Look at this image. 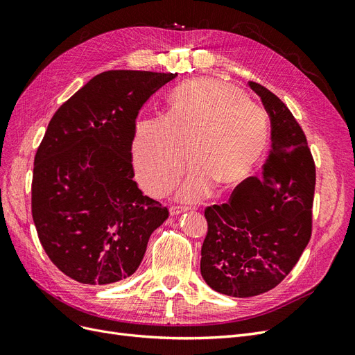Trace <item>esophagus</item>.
Wrapping results in <instances>:
<instances>
[{"label": "esophagus", "instance_id": "esophagus-1", "mask_svg": "<svg viewBox=\"0 0 355 355\" xmlns=\"http://www.w3.org/2000/svg\"><path fill=\"white\" fill-rule=\"evenodd\" d=\"M170 214L171 216H175V214H180V213H184V211H187L188 210V207H185V206H170Z\"/></svg>", "mask_w": 355, "mask_h": 355}]
</instances>
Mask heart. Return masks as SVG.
I'll return each mask as SVG.
<instances>
[{
	"instance_id": "heart-1",
	"label": "heart",
	"mask_w": 355,
	"mask_h": 355,
	"mask_svg": "<svg viewBox=\"0 0 355 355\" xmlns=\"http://www.w3.org/2000/svg\"><path fill=\"white\" fill-rule=\"evenodd\" d=\"M270 141V118L235 85L200 78L179 85L167 116L139 123L133 142L137 178L153 196L173 187L194 159L179 196L206 197L213 185L230 188L249 176Z\"/></svg>"
}]
</instances>
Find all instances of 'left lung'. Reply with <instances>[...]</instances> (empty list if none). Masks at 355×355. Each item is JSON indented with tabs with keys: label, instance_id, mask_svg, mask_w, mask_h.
<instances>
[{
	"label": "left lung",
	"instance_id": "left-lung-1",
	"mask_svg": "<svg viewBox=\"0 0 355 355\" xmlns=\"http://www.w3.org/2000/svg\"><path fill=\"white\" fill-rule=\"evenodd\" d=\"M271 118V149L262 178H247L230 201L204 211L207 235L201 275L213 290L250 297L280 284L313 231L315 164L306 137L287 106L249 81Z\"/></svg>",
	"mask_w": 355,
	"mask_h": 355
}]
</instances>
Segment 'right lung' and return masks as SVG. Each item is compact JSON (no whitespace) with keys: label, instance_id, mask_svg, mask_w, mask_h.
Here are the masks:
<instances>
[{"label":"right lung","instance_id":"obj_1","mask_svg":"<svg viewBox=\"0 0 355 355\" xmlns=\"http://www.w3.org/2000/svg\"><path fill=\"white\" fill-rule=\"evenodd\" d=\"M178 77L106 71L63 103L37 149L32 218L50 261L83 284H111L141 265L167 207L133 180L132 144L144 103Z\"/></svg>","mask_w":355,"mask_h":355}]
</instances>
